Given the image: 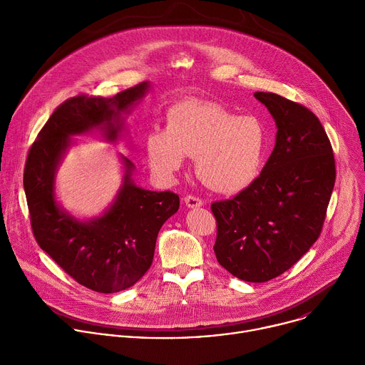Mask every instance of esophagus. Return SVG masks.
<instances>
[{"mask_svg":"<svg viewBox=\"0 0 365 365\" xmlns=\"http://www.w3.org/2000/svg\"><path fill=\"white\" fill-rule=\"evenodd\" d=\"M185 203H186L187 207H190V210H195V207H200L203 205V202L199 197H195V196H186Z\"/></svg>","mask_w":365,"mask_h":365,"instance_id":"obj_1","label":"esophagus"}]
</instances>
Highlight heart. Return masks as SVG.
Wrapping results in <instances>:
<instances>
[{"label": "heart", "instance_id": "obj_1", "mask_svg": "<svg viewBox=\"0 0 365 365\" xmlns=\"http://www.w3.org/2000/svg\"><path fill=\"white\" fill-rule=\"evenodd\" d=\"M153 172L170 180L195 159L196 176L212 190L235 195L257 179L263 166L266 131L255 117H237L212 102L180 101L166 114L165 130L145 140Z\"/></svg>", "mask_w": 365, "mask_h": 365}]
</instances>
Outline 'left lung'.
<instances>
[{
	"mask_svg": "<svg viewBox=\"0 0 365 365\" xmlns=\"http://www.w3.org/2000/svg\"><path fill=\"white\" fill-rule=\"evenodd\" d=\"M272 114L276 144L259 176L212 203L218 263L240 280L269 282L318 240L335 185V159L318 117L273 92H255Z\"/></svg>",
	"mask_w": 365,
	"mask_h": 365,
	"instance_id": "obj_1",
	"label": "left lung"
}]
</instances>
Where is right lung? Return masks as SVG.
Masks as SVG:
<instances>
[{"mask_svg": "<svg viewBox=\"0 0 365 365\" xmlns=\"http://www.w3.org/2000/svg\"><path fill=\"white\" fill-rule=\"evenodd\" d=\"M143 82L113 98L75 96L51 114L33 143L24 169V192L37 244L79 284L117 293L135 284L150 269L162 225L178 212L179 196L135 185V166L120 154L121 186L101 215L79 218L56 195V175L72 137L98 134L123 141L125 118L150 92Z\"/></svg>", "mask_w": 365, "mask_h": 365, "instance_id": "1", "label": "right lung"}]
</instances>
